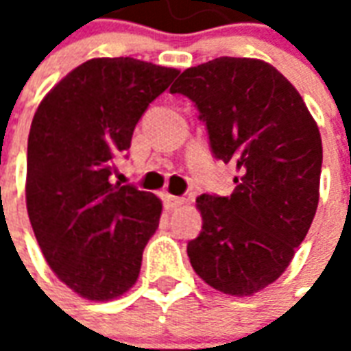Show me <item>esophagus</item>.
I'll list each match as a JSON object with an SVG mask.
<instances>
[{"label":"esophagus","mask_w":351,"mask_h":351,"mask_svg":"<svg viewBox=\"0 0 351 351\" xmlns=\"http://www.w3.org/2000/svg\"><path fill=\"white\" fill-rule=\"evenodd\" d=\"M165 205L167 208H176V206H182L186 203V199L178 197V195H165Z\"/></svg>","instance_id":"1"}]
</instances>
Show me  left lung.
I'll return each mask as SVG.
<instances>
[{
  "label": "left lung",
  "mask_w": 351,
  "mask_h": 351,
  "mask_svg": "<svg viewBox=\"0 0 351 351\" xmlns=\"http://www.w3.org/2000/svg\"><path fill=\"white\" fill-rule=\"evenodd\" d=\"M171 93L195 103L214 158L239 171L229 197H197L203 229L188 243L191 267L221 293H258L286 271L314 220L324 160L317 123L293 84L254 58L190 67Z\"/></svg>",
  "instance_id": "8db88e82"
}]
</instances>
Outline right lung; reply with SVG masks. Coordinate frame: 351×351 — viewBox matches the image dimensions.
I'll list each match as a JSON object with an SVG mask.
<instances>
[{
    "label": "right lung",
    "instance_id": "obj_1",
    "mask_svg": "<svg viewBox=\"0 0 351 351\" xmlns=\"http://www.w3.org/2000/svg\"><path fill=\"white\" fill-rule=\"evenodd\" d=\"M178 69L135 58H93L52 88L27 137L26 206L43 256L88 301H110L138 278L160 226L150 191L110 182L148 105Z\"/></svg>",
    "mask_w": 351,
    "mask_h": 351
}]
</instances>
